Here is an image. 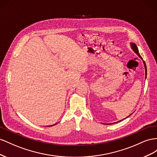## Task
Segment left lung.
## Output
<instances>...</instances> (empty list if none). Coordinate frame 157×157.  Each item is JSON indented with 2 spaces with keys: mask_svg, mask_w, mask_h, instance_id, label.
Here are the masks:
<instances>
[{
  "mask_svg": "<svg viewBox=\"0 0 157 157\" xmlns=\"http://www.w3.org/2000/svg\"><path fill=\"white\" fill-rule=\"evenodd\" d=\"M131 44V47H132V50L136 52V55H137V56L140 58L141 59H142L143 60V59H142V57L141 56V55H140V53H139V51H138V48H137V46H136V44H135V43H130ZM143 64H144V66H145V75H147V67H146V64H145V61H143ZM145 78H146V75H145ZM131 115V114H130ZM129 115V116H130ZM129 116H128V117H129ZM120 121H121V120H120ZM114 124V123H112V124Z\"/></svg>",
  "mask_w": 157,
  "mask_h": 157,
  "instance_id": "1",
  "label": "left lung"
}]
</instances>
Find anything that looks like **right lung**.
<instances>
[{"instance_id": "1", "label": "right lung", "mask_w": 157, "mask_h": 157, "mask_svg": "<svg viewBox=\"0 0 157 157\" xmlns=\"http://www.w3.org/2000/svg\"><path fill=\"white\" fill-rule=\"evenodd\" d=\"M55 124H54V125H55ZM54 125H51V126H54Z\"/></svg>"}]
</instances>
